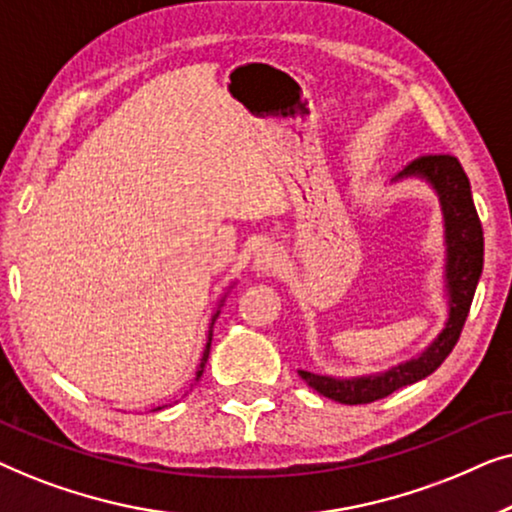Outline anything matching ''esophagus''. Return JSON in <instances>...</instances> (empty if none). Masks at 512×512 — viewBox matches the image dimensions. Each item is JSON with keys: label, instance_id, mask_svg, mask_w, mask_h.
<instances>
[{"label": "esophagus", "instance_id": "34e87169", "mask_svg": "<svg viewBox=\"0 0 512 512\" xmlns=\"http://www.w3.org/2000/svg\"><path fill=\"white\" fill-rule=\"evenodd\" d=\"M282 265H284V254L282 249L275 247V244H265L263 249L256 251L254 268L256 272H261V275H272V272H277Z\"/></svg>", "mask_w": 512, "mask_h": 512}]
</instances>
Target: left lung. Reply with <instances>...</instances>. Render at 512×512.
Listing matches in <instances>:
<instances>
[{"mask_svg": "<svg viewBox=\"0 0 512 512\" xmlns=\"http://www.w3.org/2000/svg\"><path fill=\"white\" fill-rule=\"evenodd\" d=\"M403 179H422L438 195L440 214H443L445 237V268L443 286L447 300V319L426 349L412 359L391 366L382 373H370L359 377H333L317 375L310 370H298L307 387L319 391L331 401L359 405L373 403L377 398L394 394L396 389L408 387L431 375L440 363L447 359L457 345L461 328L471 310L475 286L482 275V256H485V240L482 226L475 212L471 184L464 167L454 156H424L410 163L401 174L391 179V184Z\"/></svg>", "mask_w": 512, "mask_h": 512, "instance_id": "8db88e82", "label": "left lung"}]
</instances>
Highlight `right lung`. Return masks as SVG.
I'll list each match as a JSON object with an SVG mask.
<instances>
[{
    "mask_svg": "<svg viewBox=\"0 0 512 512\" xmlns=\"http://www.w3.org/2000/svg\"><path fill=\"white\" fill-rule=\"evenodd\" d=\"M235 286V282L228 286L226 289V293H223V298L219 300V307H216V312L212 314V321H209V331H207V345H205V352H202V359H200V366H198V370H195V377H193V382H200V377H202V373H205V363H207V359H209V347H212V335H214V321L219 319V312H221V305H223V300H226V296H228V291L233 289ZM156 410H160V408H156Z\"/></svg>",
    "mask_w": 512,
    "mask_h": 512,
    "instance_id": "1",
    "label": "right lung"
}]
</instances>
